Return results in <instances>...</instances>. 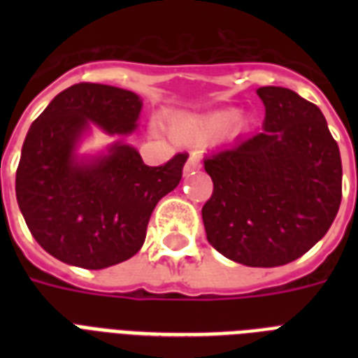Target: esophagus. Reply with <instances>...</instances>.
Wrapping results in <instances>:
<instances>
[{
    "mask_svg": "<svg viewBox=\"0 0 358 358\" xmlns=\"http://www.w3.org/2000/svg\"><path fill=\"white\" fill-rule=\"evenodd\" d=\"M201 169V159L193 154V156H189V159H187V163H185L184 167V174L187 176V174H193L195 171H199Z\"/></svg>",
    "mask_w": 358,
    "mask_h": 358,
    "instance_id": "esophagus-1",
    "label": "esophagus"
}]
</instances>
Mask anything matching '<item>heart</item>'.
Listing matches in <instances>:
<instances>
[{
  "label": "heart",
  "mask_w": 358,
  "mask_h": 358,
  "mask_svg": "<svg viewBox=\"0 0 358 358\" xmlns=\"http://www.w3.org/2000/svg\"><path fill=\"white\" fill-rule=\"evenodd\" d=\"M234 119V111H213L206 115H180L173 120L174 137L182 143H204L213 135L221 134Z\"/></svg>",
  "instance_id": "obj_1"
}]
</instances>
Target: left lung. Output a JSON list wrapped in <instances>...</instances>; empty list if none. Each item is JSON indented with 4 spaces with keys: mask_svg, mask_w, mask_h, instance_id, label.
Masks as SVG:
<instances>
[{
    "mask_svg": "<svg viewBox=\"0 0 358 358\" xmlns=\"http://www.w3.org/2000/svg\"><path fill=\"white\" fill-rule=\"evenodd\" d=\"M260 134L204 159L213 193L206 238L229 260L277 267L327 234L342 201V159L317 106L284 87H260Z\"/></svg>",
    "mask_w": 358,
    "mask_h": 358,
    "instance_id": "1",
    "label": "left lung"
}]
</instances>
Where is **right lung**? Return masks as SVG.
<instances>
[{"mask_svg":"<svg viewBox=\"0 0 358 358\" xmlns=\"http://www.w3.org/2000/svg\"><path fill=\"white\" fill-rule=\"evenodd\" d=\"M143 102L131 91L78 83L53 98L31 124L16 171V201L42 249L57 260L103 269L143 247L159 199L182 180L187 154L148 167L122 141L100 156H78L96 124L109 135L131 134Z\"/></svg>","mask_w":358,"mask_h":358,"instance_id":"add662e5","label":"right lung"}]
</instances>
